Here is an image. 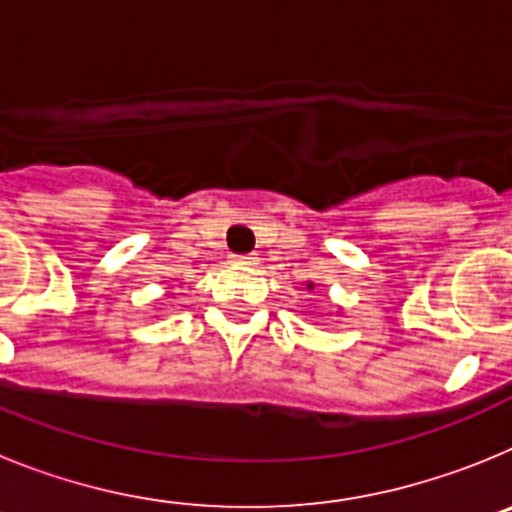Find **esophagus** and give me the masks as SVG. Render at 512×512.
<instances>
[{
	"instance_id": "obj_1",
	"label": "esophagus",
	"mask_w": 512,
	"mask_h": 512,
	"mask_svg": "<svg viewBox=\"0 0 512 512\" xmlns=\"http://www.w3.org/2000/svg\"><path fill=\"white\" fill-rule=\"evenodd\" d=\"M256 264V256L246 253V256H233V266H253Z\"/></svg>"
}]
</instances>
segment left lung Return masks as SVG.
I'll list each match as a JSON object with an SVG mask.
<instances>
[{
	"label": "left lung",
	"mask_w": 512,
	"mask_h": 512,
	"mask_svg": "<svg viewBox=\"0 0 512 512\" xmlns=\"http://www.w3.org/2000/svg\"><path fill=\"white\" fill-rule=\"evenodd\" d=\"M310 287H312V284H310Z\"/></svg>",
	"instance_id": "obj_1"
}]
</instances>
